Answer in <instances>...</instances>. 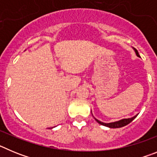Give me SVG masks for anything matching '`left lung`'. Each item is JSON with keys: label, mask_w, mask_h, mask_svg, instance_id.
<instances>
[{"label": "left lung", "mask_w": 157, "mask_h": 157, "mask_svg": "<svg viewBox=\"0 0 157 157\" xmlns=\"http://www.w3.org/2000/svg\"><path fill=\"white\" fill-rule=\"evenodd\" d=\"M134 50H135V52H136V54H137V56H140L139 54H138V50H137V49H135V48H134ZM136 116H134V117H132V118H129V119H123V120H120V121L114 122V123H102V122L99 121V120H98L97 119H95V120L98 123H100V124H101V125L105 126V127H110V128H119V127H124V126L127 125V124H129L130 123H131V122H132L133 120L135 119Z\"/></svg>", "instance_id": "obj_1"}]
</instances>
